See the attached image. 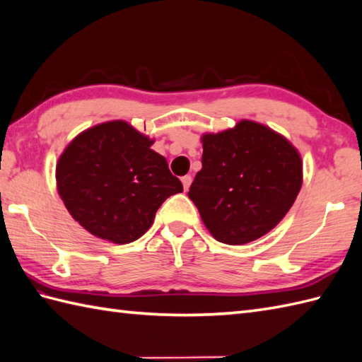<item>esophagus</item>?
Listing matches in <instances>:
<instances>
[{"instance_id": "esophagus-1", "label": "esophagus", "mask_w": 362, "mask_h": 362, "mask_svg": "<svg viewBox=\"0 0 362 362\" xmlns=\"http://www.w3.org/2000/svg\"><path fill=\"white\" fill-rule=\"evenodd\" d=\"M191 182H192V177H191V175H183V177H182V183H183V188H185V191H188Z\"/></svg>"}]
</instances>
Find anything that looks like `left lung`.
<instances>
[{
	"label": "left lung",
	"mask_w": 362,
	"mask_h": 362,
	"mask_svg": "<svg viewBox=\"0 0 362 362\" xmlns=\"http://www.w3.org/2000/svg\"><path fill=\"white\" fill-rule=\"evenodd\" d=\"M202 170L188 197L216 240L243 245L272 231L295 204L302 185L298 151L264 124L202 137Z\"/></svg>",
	"instance_id": "obj_1"
}]
</instances>
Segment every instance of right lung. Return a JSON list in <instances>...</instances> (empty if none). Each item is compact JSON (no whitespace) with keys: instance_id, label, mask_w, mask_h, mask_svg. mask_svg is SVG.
Instances as JSON below:
<instances>
[{"instance_id":"right-lung-1","label":"right lung","mask_w":362,"mask_h":362,"mask_svg":"<svg viewBox=\"0 0 362 362\" xmlns=\"http://www.w3.org/2000/svg\"><path fill=\"white\" fill-rule=\"evenodd\" d=\"M153 140L126 122L97 124L64 149L57 187L67 211L90 234L114 243L137 240L163 202L183 191Z\"/></svg>"}]
</instances>
